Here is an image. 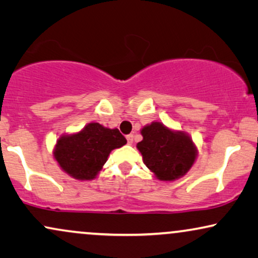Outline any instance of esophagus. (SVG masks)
Listing matches in <instances>:
<instances>
[{
	"mask_svg": "<svg viewBox=\"0 0 258 258\" xmlns=\"http://www.w3.org/2000/svg\"><path fill=\"white\" fill-rule=\"evenodd\" d=\"M133 138H135V136H133V135H128V136L126 137L127 143H128L130 145H132V144H133Z\"/></svg>",
	"mask_w": 258,
	"mask_h": 258,
	"instance_id": "1",
	"label": "esophagus"
}]
</instances>
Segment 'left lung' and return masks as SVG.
I'll return each mask as SVG.
<instances>
[{
  "instance_id": "left-lung-1",
  "label": "left lung",
  "mask_w": 258,
  "mask_h": 258,
  "mask_svg": "<svg viewBox=\"0 0 258 258\" xmlns=\"http://www.w3.org/2000/svg\"><path fill=\"white\" fill-rule=\"evenodd\" d=\"M140 132L143 140L137 149L158 179L172 181L187 173L197 158V147L187 133L173 131L159 121L144 126Z\"/></svg>"
}]
</instances>
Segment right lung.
Returning <instances> with one entry per match:
<instances>
[{
	"mask_svg": "<svg viewBox=\"0 0 258 258\" xmlns=\"http://www.w3.org/2000/svg\"><path fill=\"white\" fill-rule=\"evenodd\" d=\"M118 128L91 122L81 131L57 139L53 154L59 166L78 180H92L102 170L112 150L125 145Z\"/></svg>",
	"mask_w": 258,
	"mask_h": 258,
	"instance_id": "1",
	"label": "right lung"
}]
</instances>
